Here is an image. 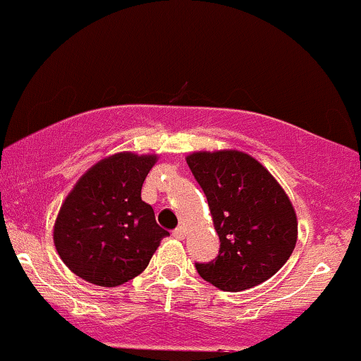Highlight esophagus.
<instances>
[{
	"mask_svg": "<svg viewBox=\"0 0 361 361\" xmlns=\"http://www.w3.org/2000/svg\"><path fill=\"white\" fill-rule=\"evenodd\" d=\"M185 233H187V231H185L183 226H178V228L173 231V236H174V238H178V240H183Z\"/></svg>",
	"mask_w": 361,
	"mask_h": 361,
	"instance_id": "obj_1",
	"label": "esophagus"
}]
</instances>
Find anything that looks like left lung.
<instances>
[{
	"label": "left lung",
	"mask_w": 361,
	"mask_h": 361,
	"mask_svg": "<svg viewBox=\"0 0 361 361\" xmlns=\"http://www.w3.org/2000/svg\"><path fill=\"white\" fill-rule=\"evenodd\" d=\"M187 162L207 197L219 253L195 264L202 279L223 291L264 283L286 264L298 223L290 199L272 174L238 150L190 154Z\"/></svg>",
	"instance_id": "obj_1"
}]
</instances>
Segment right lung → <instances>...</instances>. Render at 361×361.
Listing matches in <instances>:
<instances>
[{
    "label": "right lung",
    "instance_id": "obj_1",
    "mask_svg": "<svg viewBox=\"0 0 361 361\" xmlns=\"http://www.w3.org/2000/svg\"><path fill=\"white\" fill-rule=\"evenodd\" d=\"M156 156L120 152L102 159L77 181L54 224V245L73 274L113 288L140 274L161 240L140 192Z\"/></svg>",
    "mask_w": 361,
    "mask_h": 361
}]
</instances>
